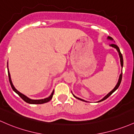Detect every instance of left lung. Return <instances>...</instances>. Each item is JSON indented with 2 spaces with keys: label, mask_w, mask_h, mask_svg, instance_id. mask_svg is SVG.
Segmentation results:
<instances>
[{
  "label": "left lung",
  "mask_w": 134,
  "mask_h": 134,
  "mask_svg": "<svg viewBox=\"0 0 134 134\" xmlns=\"http://www.w3.org/2000/svg\"><path fill=\"white\" fill-rule=\"evenodd\" d=\"M108 39H109V40H113V38H112V37H109V36H108ZM110 46H111V47H113V48H115V49H116V50L118 51V53H119V56H120V62H121V67H123V56H122V54L121 53V52H120V49H119L118 46L117 45L114 44H111L110 45ZM121 79H122V72L121 73V74L120 75V77H119L118 81V83L116 84V85L115 87H114V88L113 89L112 91H111V92H110L108 94V95H105V96L102 99H101L100 100L98 101V102H101V101H103V100H105V99H106V98H108L109 97L110 95H111V94H112V93H113V92H115V91L116 90H117L119 86H120V83H121ZM72 95H73V96H74V97L76 98H77V99L80 100H81V101H84V102H86V101L84 100L81 99V98H78V97H76V96H75V95H74V94H72Z\"/></svg>",
  "instance_id": "8db88e82"
}]
</instances>
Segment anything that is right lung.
<instances>
[{
	"mask_svg": "<svg viewBox=\"0 0 134 134\" xmlns=\"http://www.w3.org/2000/svg\"><path fill=\"white\" fill-rule=\"evenodd\" d=\"M8 76H9V83H10V84H11V88H12V89L14 90V92H15L19 96H20V97H21L22 99L25 101V102L29 103V104H44V103H46V102H49V101L51 100V98H52V97H53V93H54V90L53 91V92L51 93L50 96L48 97V98H44V99H40V100L30 99V98L27 97L25 96V95H23V94L20 93L19 91H18L17 90L14 88V86H13V85L12 81H11V76H10V73H9V70H8Z\"/></svg>",
	"mask_w": 134,
	"mask_h": 134,
	"instance_id": "1",
	"label": "right lung"
}]
</instances>
